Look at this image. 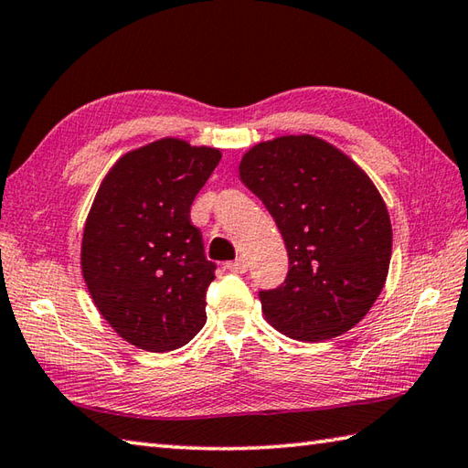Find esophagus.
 Here are the masks:
<instances>
[{
	"instance_id": "esophagus-1",
	"label": "esophagus",
	"mask_w": 468,
	"mask_h": 468,
	"mask_svg": "<svg viewBox=\"0 0 468 468\" xmlns=\"http://www.w3.org/2000/svg\"><path fill=\"white\" fill-rule=\"evenodd\" d=\"M229 271H235V273H245L247 271V260L245 257H237L235 261H229L227 265Z\"/></svg>"
}]
</instances>
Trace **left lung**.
<instances>
[{"label":"left lung","mask_w":468,"mask_h":468,"mask_svg":"<svg viewBox=\"0 0 468 468\" xmlns=\"http://www.w3.org/2000/svg\"><path fill=\"white\" fill-rule=\"evenodd\" d=\"M239 176L275 218L290 257L285 282L260 292L265 320L302 342L352 330L380 295L392 257L390 215L370 176L312 134L255 144Z\"/></svg>","instance_id":"left-lung-1"}]
</instances>
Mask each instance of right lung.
<instances>
[{
	"mask_svg": "<svg viewBox=\"0 0 468 468\" xmlns=\"http://www.w3.org/2000/svg\"><path fill=\"white\" fill-rule=\"evenodd\" d=\"M221 151L166 136L122 154L86 217L80 265L112 330L141 350L171 352L207 322L215 280L191 205Z\"/></svg>",
	"mask_w": 468,
	"mask_h": 468,
	"instance_id": "obj_1",
	"label": "right lung"
}]
</instances>
